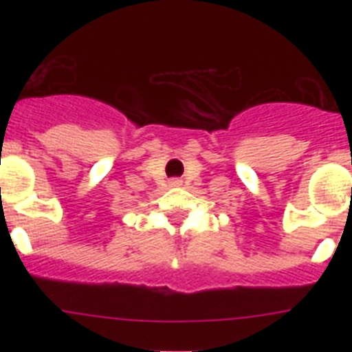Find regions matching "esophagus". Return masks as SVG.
<instances>
[{
  "label": "esophagus",
  "instance_id": "esophagus-1",
  "mask_svg": "<svg viewBox=\"0 0 352 352\" xmlns=\"http://www.w3.org/2000/svg\"><path fill=\"white\" fill-rule=\"evenodd\" d=\"M182 185V179H173V182H170V186H179Z\"/></svg>",
  "mask_w": 352,
  "mask_h": 352
}]
</instances>
